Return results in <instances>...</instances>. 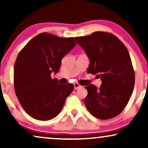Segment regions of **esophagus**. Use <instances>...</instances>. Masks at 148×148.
Here are the masks:
<instances>
[{"label":"esophagus","instance_id":"obj_1","mask_svg":"<svg viewBox=\"0 0 148 148\" xmlns=\"http://www.w3.org/2000/svg\"><path fill=\"white\" fill-rule=\"evenodd\" d=\"M73 85H74V88H75V90H77V89L82 88V86H81V85L79 84L78 83H75V84H74Z\"/></svg>","mask_w":148,"mask_h":148}]
</instances>
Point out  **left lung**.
<instances>
[{
	"label": "left lung",
	"instance_id": "left-lung-1",
	"mask_svg": "<svg viewBox=\"0 0 148 148\" xmlns=\"http://www.w3.org/2000/svg\"><path fill=\"white\" fill-rule=\"evenodd\" d=\"M75 40L90 60L88 73L102 81L100 88L93 84L86 87L85 105L96 118H114L124 110L134 88L135 73L128 50L116 36L107 32H96Z\"/></svg>",
	"mask_w": 148,
	"mask_h": 148
}]
</instances>
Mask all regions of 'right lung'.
Listing matches in <instances>:
<instances>
[{
    "mask_svg": "<svg viewBox=\"0 0 148 148\" xmlns=\"http://www.w3.org/2000/svg\"><path fill=\"white\" fill-rule=\"evenodd\" d=\"M76 44L74 38L44 32L19 52L14 66V87L20 104L32 118L48 121L61 111L74 86L69 83L60 84L50 75L57 73L62 58Z\"/></svg>",
    "mask_w": 148,
    "mask_h": 148,
    "instance_id": "right-lung-1",
    "label": "right lung"
}]
</instances>
